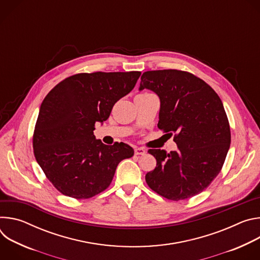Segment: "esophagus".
Here are the masks:
<instances>
[{
	"instance_id": "obj_1",
	"label": "esophagus",
	"mask_w": 260,
	"mask_h": 260,
	"mask_svg": "<svg viewBox=\"0 0 260 260\" xmlns=\"http://www.w3.org/2000/svg\"><path fill=\"white\" fill-rule=\"evenodd\" d=\"M146 153V150L144 148H135V154L136 155H144Z\"/></svg>"
}]
</instances>
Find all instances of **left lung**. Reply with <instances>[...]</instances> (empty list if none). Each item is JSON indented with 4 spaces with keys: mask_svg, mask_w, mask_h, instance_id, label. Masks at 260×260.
Here are the masks:
<instances>
[{
    "mask_svg": "<svg viewBox=\"0 0 260 260\" xmlns=\"http://www.w3.org/2000/svg\"><path fill=\"white\" fill-rule=\"evenodd\" d=\"M153 90L160 99L158 128L174 136L177 151L148 152L156 167L145 176L157 194L182 201L206 189L220 173L231 145L228 115L215 90L193 74L180 70L147 71L140 90Z\"/></svg>",
    "mask_w": 260,
    "mask_h": 260,
    "instance_id": "8db88e82",
    "label": "left lung"
}]
</instances>
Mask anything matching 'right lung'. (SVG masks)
<instances>
[{
	"label": "right lung",
	"mask_w": 260,
	"mask_h": 260,
	"mask_svg": "<svg viewBox=\"0 0 260 260\" xmlns=\"http://www.w3.org/2000/svg\"><path fill=\"white\" fill-rule=\"evenodd\" d=\"M141 72H94L70 76L43 100L32 135L36 160L63 196L84 200L109 187L118 164L134 155L125 143L96 140V122L135 87Z\"/></svg>",
	"instance_id": "1"
}]
</instances>
